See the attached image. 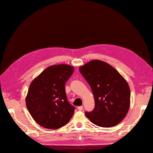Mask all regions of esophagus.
I'll use <instances>...</instances> for the list:
<instances>
[{
    "label": "esophagus",
    "mask_w": 153,
    "mask_h": 153,
    "mask_svg": "<svg viewBox=\"0 0 153 153\" xmlns=\"http://www.w3.org/2000/svg\"><path fill=\"white\" fill-rule=\"evenodd\" d=\"M83 106H80L77 107V109H78L79 110H83Z\"/></svg>",
    "instance_id": "esophagus-1"
}]
</instances>
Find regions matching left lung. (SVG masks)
I'll list each match as a JSON object with an SVG mask.
<instances>
[{"label": "left lung", "mask_w": 153, "mask_h": 153, "mask_svg": "<svg viewBox=\"0 0 153 153\" xmlns=\"http://www.w3.org/2000/svg\"><path fill=\"white\" fill-rule=\"evenodd\" d=\"M79 70L89 84L95 99V108L85 112L87 118L103 128L118 124L130 106V89L126 80L114 68L99 60L90 61Z\"/></svg>", "instance_id": "8db88e82"}]
</instances>
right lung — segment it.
Returning a JSON list of instances; mask_svg holds the SVG:
<instances>
[{"label": "right lung", "instance_id": "right-lung-1", "mask_svg": "<svg viewBox=\"0 0 153 153\" xmlns=\"http://www.w3.org/2000/svg\"><path fill=\"white\" fill-rule=\"evenodd\" d=\"M74 71L70 65H53L32 81L25 103L32 118L41 126L60 128L72 117L75 107L68 101L65 83Z\"/></svg>", "mask_w": 153, "mask_h": 153}]
</instances>
